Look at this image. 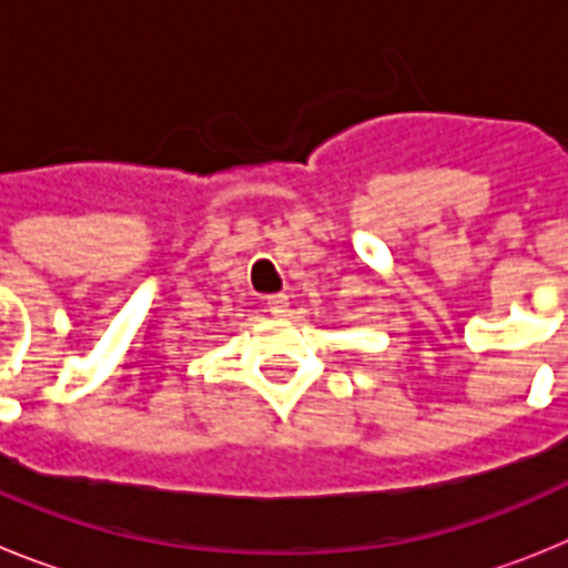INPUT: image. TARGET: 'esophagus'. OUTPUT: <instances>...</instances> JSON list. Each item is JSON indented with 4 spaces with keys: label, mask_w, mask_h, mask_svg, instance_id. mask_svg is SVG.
<instances>
[{
    "label": "esophagus",
    "mask_w": 568,
    "mask_h": 568,
    "mask_svg": "<svg viewBox=\"0 0 568 568\" xmlns=\"http://www.w3.org/2000/svg\"><path fill=\"white\" fill-rule=\"evenodd\" d=\"M287 307H290V298L284 293L270 295V298H267V313L275 315V318H281V315H287Z\"/></svg>",
    "instance_id": "1"
}]
</instances>
